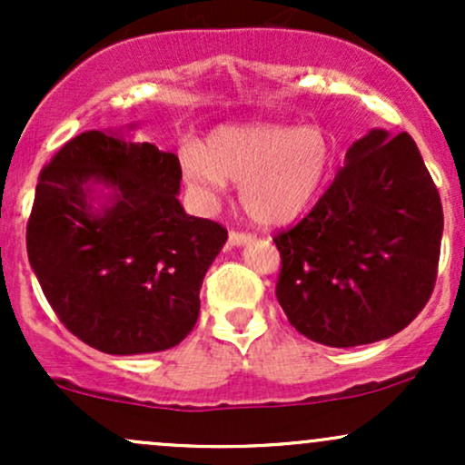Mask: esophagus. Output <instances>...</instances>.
<instances>
[{
	"instance_id": "34e87169",
	"label": "esophagus",
	"mask_w": 465,
	"mask_h": 465,
	"mask_svg": "<svg viewBox=\"0 0 465 465\" xmlns=\"http://www.w3.org/2000/svg\"><path fill=\"white\" fill-rule=\"evenodd\" d=\"M251 238H253V233L249 232H238V229H232V232H229V242L232 244H244L249 242Z\"/></svg>"
}]
</instances>
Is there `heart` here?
Here are the masks:
<instances>
[{
	"label": "heart",
	"instance_id": "b5f03b06",
	"mask_svg": "<svg viewBox=\"0 0 465 465\" xmlns=\"http://www.w3.org/2000/svg\"><path fill=\"white\" fill-rule=\"evenodd\" d=\"M188 183L212 196L225 181L240 185V203L264 225L297 216L332 162V146L317 126H225L207 137L205 148H188L181 157Z\"/></svg>",
	"mask_w": 465,
	"mask_h": 465
}]
</instances>
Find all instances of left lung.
Instances as JSON below:
<instances>
[{"label": "left lung", "mask_w": 465, "mask_h": 465, "mask_svg": "<svg viewBox=\"0 0 465 465\" xmlns=\"http://www.w3.org/2000/svg\"><path fill=\"white\" fill-rule=\"evenodd\" d=\"M444 212L409 133L370 131L297 225L273 236L275 295L314 343L356 348L398 334L430 300Z\"/></svg>", "instance_id": "8db88e82"}]
</instances>
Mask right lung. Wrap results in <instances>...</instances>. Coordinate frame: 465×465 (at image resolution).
I'll list each match as a JSON object with an SVG mask.
<instances>
[{"label":"right lung","instance_id":"add662e5","mask_svg":"<svg viewBox=\"0 0 465 465\" xmlns=\"http://www.w3.org/2000/svg\"><path fill=\"white\" fill-rule=\"evenodd\" d=\"M116 201L103 215L86 181ZM174 153L103 131L80 133L44 165L25 229L28 260L61 323L104 354L174 348L199 319V291L227 240L216 221L185 214Z\"/></svg>","mask_w":465,"mask_h":465}]
</instances>
